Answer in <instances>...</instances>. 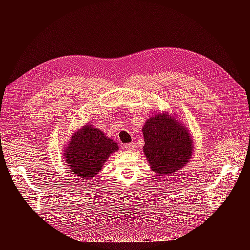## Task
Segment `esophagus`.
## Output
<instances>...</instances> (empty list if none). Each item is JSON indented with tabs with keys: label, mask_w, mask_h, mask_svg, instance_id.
<instances>
[{
	"label": "esophagus",
	"mask_w": 250,
	"mask_h": 250,
	"mask_svg": "<svg viewBox=\"0 0 250 250\" xmlns=\"http://www.w3.org/2000/svg\"><path fill=\"white\" fill-rule=\"evenodd\" d=\"M125 150H127V151H134V150L137 148V145H136V143L132 142V143L125 144Z\"/></svg>",
	"instance_id": "34e87169"
}]
</instances>
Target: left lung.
<instances>
[{
	"label": "left lung",
	"mask_w": 250,
	"mask_h": 250,
	"mask_svg": "<svg viewBox=\"0 0 250 250\" xmlns=\"http://www.w3.org/2000/svg\"><path fill=\"white\" fill-rule=\"evenodd\" d=\"M144 153L153 171L159 175L172 174L191 158V138L185 126L167 114H158L143 127Z\"/></svg>",
	"instance_id": "8db88e82"
}]
</instances>
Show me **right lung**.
I'll list each match as a JSON object with an SVG mask.
<instances>
[{
	"label": "right lung",
	"mask_w": 250,
	"mask_h": 250,
	"mask_svg": "<svg viewBox=\"0 0 250 250\" xmlns=\"http://www.w3.org/2000/svg\"><path fill=\"white\" fill-rule=\"evenodd\" d=\"M117 150V144L105 137L101 130L85 125L72 137L64 150V158L70 171L78 177L93 178L110 154Z\"/></svg>",
	"instance_id": "1"
}]
</instances>
